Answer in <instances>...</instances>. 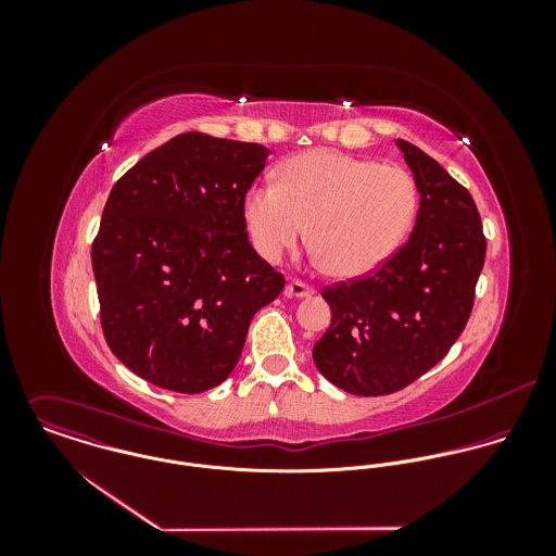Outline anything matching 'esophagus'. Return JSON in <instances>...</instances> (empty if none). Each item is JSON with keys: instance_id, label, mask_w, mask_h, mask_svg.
<instances>
[{"instance_id": "esophagus-1", "label": "esophagus", "mask_w": 556, "mask_h": 556, "mask_svg": "<svg viewBox=\"0 0 556 556\" xmlns=\"http://www.w3.org/2000/svg\"><path fill=\"white\" fill-rule=\"evenodd\" d=\"M285 293L287 298H295V300H304V298H311L315 293L313 287L304 285L302 280H289L287 287H285Z\"/></svg>"}]
</instances>
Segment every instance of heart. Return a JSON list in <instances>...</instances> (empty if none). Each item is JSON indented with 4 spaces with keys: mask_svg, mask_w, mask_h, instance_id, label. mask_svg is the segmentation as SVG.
<instances>
[{
    "mask_svg": "<svg viewBox=\"0 0 556 556\" xmlns=\"http://www.w3.org/2000/svg\"><path fill=\"white\" fill-rule=\"evenodd\" d=\"M419 210L413 175L397 164L311 150L278 168V184H254L243 220L256 252L280 263L306 231L336 278L379 269L410 231Z\"/></svg>",
    "mask_w": 556,
    "mask_h": 556,
    "instance_id": "b5f03b06",
    "label": "heart"
}]
</instances>
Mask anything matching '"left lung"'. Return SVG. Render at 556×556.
Returning <instances> with one entry per match:
<instances>
[{
  "label": "left lung",
  "instance_id": "obj_1",
  "mask_svg": "<svg viewBox=\"0 0 556 556\" xmlns=\"http://www.w3.org/2000/svg\"><path fill=\"white\" fill-rule=\"evenodd\" d=\"M419 190L408 241L372 276L323 291L331 325L318 372L355 396H386L439 364L463 333L485 238L476 201L439 162L396 139Z\"/></svg>",
  "mask_w": 556,
  "mask_h": 556
}]
</instances>
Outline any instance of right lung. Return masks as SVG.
<instances>
[{
  "mask_svg": "<svg viewBox=\"0 0 556 556\" xmlns=\"http://www.w3.org/2000/svg\"><path fill=\"white\" fill-rule=\"evenodd\" d=\"M271 152L184 132L139 160L111 190L91 267L113 355L179 394L220 386L250 320L285 278L250 245L243 197Z\"/></svg>",
  "mask_w": 556,
  "mask_h": 556,
  "instance_id": "add662e5",
  "label": "right lung"
}]
</instances>
